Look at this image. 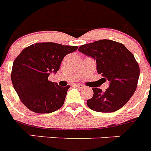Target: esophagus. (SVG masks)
<instances>
[{"label":"esophagus","mask_w":151,"mask_h":151,"mask_svg":"<svg viewBox=\"0 0 151 151\" xmlns=\"http://www.w3.org/2000/svg\"><path fill=\"white\" fill-rule=\"evenodd\" d=\"M76 86H77V87H78V88H79V89H83V88H85V86H83V85L81 84V83H77V84H76Z\"/></svg>","instance_id":"34e87169"}]
</instances>
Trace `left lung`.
<instances>
[{
    "label": "left lung",
    "mask_w": 151,
    "mask_h": 151,
    "mask_svg": "<svg viewBox=\"0 0 151 151\" xmlns=\"http://www.w3.org/2000/svg\"><path fill=\"white\" fill-rule=\"evenodd\" d=\"M78 51L96 60V70L109 86L103 92L93 88V96L86 104L99 112H115L124 106L137 86L140 68L133 54L122 43L101 39L81 45Z\"/></svg>",
    "instance_id": "left-lung-1"
}]
</instances>
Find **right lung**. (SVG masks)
Segmentation results:
<instances>
[{
    "label": "right lung",
    "mask_w": 151,
    "mask_h": 151,
    "mask_svg": "<svg viewBox=\"0 0 151 151\" xmlns=\"http://www.w3.org/2000/svg\"><path fill=\"white\" fill-rule=\"evenodd\" d=\"M77 46L53 42L35 43L24 48L14 61L11 81L21 102L36 113H51L65 103L70 86L48 81L59 70L63 58Z\"/></svg>",
    "instance_id": "1"
}]
</instances>
